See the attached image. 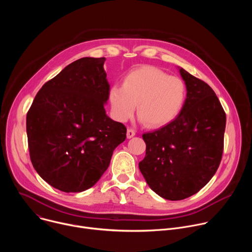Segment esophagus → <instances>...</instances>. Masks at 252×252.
Wrapping results in <instances>:
<instances>
[{"label":"esophagus","instance_id":"34e87169","mask_svg":"<svg viewBox=\"0 0 252 252\" xmlns=\"http://www.w3.org/2000/svg\"><path fill=\"white\" fill-rule=\"evenodd\" d=\"M134 135H135L134 129H132L131 127H128V128H127V131H126V136H127V138H131V137L134 136Z\"/></svg>","mask_w":252,"mask_h":252}]
</instances>
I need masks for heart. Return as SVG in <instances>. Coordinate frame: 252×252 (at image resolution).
<instances>
[{
	"label": "heart",
	"mask_w": 252,
	"mask_h": 252,
	"mask_svg": "<svg viewBox=\"0 0 252 252\" xmlns=\"http://www.w3.org/2000/svg\"><path fill=\"white\" fill-rule=\"evenodd\" d=\"M187 99V86L160 68L145 65L128 73L123 87L110 89L113 116L120 122L130 119L137 104V116L147 126H162L181 113Z\"/></svg>",
	"instance_id": "heart-1"
}]
</instances>
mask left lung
<instances>
[{"mask_svg":"<svg viewBox=\"0 0 252 252\" xmlns=\"http://www.w3.org/2000/svg\"><path fill=\"white\" fill-rule=\"evenodd\" d=\"M188 94L178 117L142 134L146 157L139 170L150 188L168 200L198 192L217 172L222 158L226 116L213 90L179 69Z\"/></svg>","mask_w":252,"mask_h":252,"instance_id":"1","label":"left lung"}]
</instances>
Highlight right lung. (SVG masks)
<instances>
[{
  "instance_id": "1",
  "label": "right lung",
  "mask_w": 252,
  "mask_h": 252,
  "mask_svg": "<svg viewBox=\"0 0 252 252\" xmlns=\"http://www.w3.org/2000/svg\"><path fill=\"white\" fill-rule=\"evenodd\" d=\"M105 58H82L48 81L27 114L31 161L63 192L92 188L109 167L126 127L105 115L110 85Z\"/></svg>"
}]
</instances>
